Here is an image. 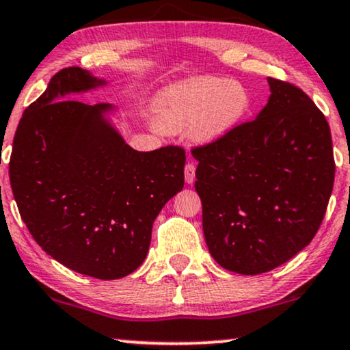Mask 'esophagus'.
Instances as JSON below:
<instances>
[{
  "mask_svg": "<svg viewBox=\"0 0 350 350\" xmlns=\"http://www.w3.org/2000/svg\"><path fill=\"white\" fill-rule=\"evenodd\" d=\"M185 180L188 185H193L196 180V164L194 162H188L185 165Z\"/></svg>",
  "mask_w": 350,
  "mask_h": 350,
  "instance_id": "1",
  "label": "esophagus"
}]
</instances>
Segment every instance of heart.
I'll use <instances>...</instances> for the list:
<instances>
[{"mask_svg":"<svg viewBox=\"0 0 350 350\" xmlns=\"http://www.w3.org/2000/svg\"><path fill=\"white\" fill-rule=\"evenodd\" d=\"M250 108V94L237 81L226 78H193L172 85L156 105L157 126L178 132L191 124L196 142H215L228 135Z\"/></svg>","mask_w":350,"mask_h":350,"instance_id":"b5f03b06","label":"heart"}]
</instances>
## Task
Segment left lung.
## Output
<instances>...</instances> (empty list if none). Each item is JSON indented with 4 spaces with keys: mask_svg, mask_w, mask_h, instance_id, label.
Wrapping results in <instances>:
<instances>
[{
    "mask_svg": "<svg viewBox=\"0 0 350 350\" xmlns=\"http://www.w3.org/2000/svg\"><path fill=\"white\" fill-rule=\"evenodd\" d=\"M267 83L258 118L191 150L210 255L243 275L274 269L309 245L336 170L323 113L295 84Z\"/></svg>",
    "mask_w": 350,
    "mask_h": 350,
    "instance_id": "8db88e82",
    "label": "left lung"
}]
</instances>
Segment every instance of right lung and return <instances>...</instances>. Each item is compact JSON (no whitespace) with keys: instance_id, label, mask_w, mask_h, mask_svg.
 I'll return each mask as SVG.
<instances>
[{"instance_id":"1","label":"right lung","mask_w":350,"mask_h":350,"mask_svg":"<svg viewBox=\"0 0 350 350\" xmlns=\"http://www.w3.org/2000/svg\"><path fill=\"white\" fill-rule=\"evenodd\" d=\"M105 84L79 66L60 70L18 122L9 161L14 199L47 255L100 280L145 261L152 223L183 189L181 146L135 151L109 126L108 103L70 94Z\"/></svg>"}]
</instances>
